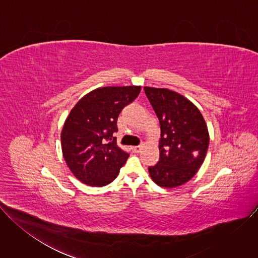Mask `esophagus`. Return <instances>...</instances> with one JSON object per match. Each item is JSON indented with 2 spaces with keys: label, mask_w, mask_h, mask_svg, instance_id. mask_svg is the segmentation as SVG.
I'll return each instance as SVG.
<instances>
[{
  "label": "esophagus",
  "mask_w": 258,
  "mask_h": 258,
  "mask_svg": "<svg viewBox=\"0 0 258 258\" xmlns=\"http://www.w3.org/2000/svg\"><path fill=\"white\" fill-rule=\"evenodd\" d=\"M142 149V146H133L132 147V150L135 152V153H139Z\"/></svg>",
  "instance_id": "obj_1"
}]
</instances>
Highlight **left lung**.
I'll use <instances>...</instances> for the list:
<instances>
[{
  "mask_svg": "<svg viewBox=\"0 0 258 258\" xmlns=\"http://www.w3.org/2000/svg\"><path fill=\"white\" fill-rule=\"evenodd\" d=\"M159 119L160 158L149 173L162 188H175L190 180L204 162L209 134L199 109L168 89L144 88Z\"/></svg>",
  "mask_w": 258,
  "mask_h": 258,
  "instance_id": "left-lung-1",
  "label": "left lung"
}]
</instances>
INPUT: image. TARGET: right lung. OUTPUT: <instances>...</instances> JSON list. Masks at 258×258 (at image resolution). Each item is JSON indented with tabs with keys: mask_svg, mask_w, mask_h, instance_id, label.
Segmentation results:
<instances>
[{
	"mask_svg": "<svg viewBox=\"0 0 258 258\" xmlns=\"http://www.w3.org/2000/svg\"><path fill=\"white\" fill-rule=\"evenodd\" d=\"M140 92V86L98 88L71 109L61 132L62 153L71 172L86 185H108L128 158L113 134L121 110Z\"/></svg>",
	"mask_w": 258,
	"mask_h": 258,
	"instance_id": "obj_1",
	"label": "right lung"
}]
</instances>
